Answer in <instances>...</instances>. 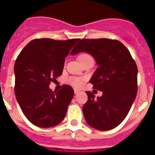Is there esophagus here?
I'll return each mask as SVG.
<instances>
[{"instance_id":"esophagus-1","label":"esophagus","mask_w":155,"mask_h":155,"mask_svg":"<svg viewBox=\"0 0 155 155\" xmlns=\"http://www.w3.org/2000/svg\"><path fill=\"white\" fill-rule=\"evenodd\" d=\"M80 92V91L78 89H74V94H78V93Z\"/></svg>"}]
</instances>
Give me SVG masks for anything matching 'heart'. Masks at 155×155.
<instances>
[{"label": "heart", "instance_id": "heart-1", "mask_svg": "<svg viewBox=\"0 0 155 155\" xmlns=\"http://www.w3.org/2000/svg\"><path fill=\"white\" fill-rule=\"evenodd\" d=\"M78 61H80V63L83 62L85 60H87V59L92 58L91 57L90 54L87 53H81L80 55L78 56ZM84 78H77V77H71V78H68L67 79V82H68V84H70L71 85L74 86L75 87H81L83 84H84Z\"/></svg>", "mask_w": 155, "mask_h": 155}]
</instances>
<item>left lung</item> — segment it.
<instances>
[{
  "label": "left lung",
  "mask_w": 155,
  "mask_h": 155,
  "mask_svg": "<svg viewBox=\"0 0 155 155\" xmlns=\"http://www.w3.org/2000/svg\"><path fill=\"white\" fill-rule=\"evenodd\" d=\"M90 53L98 68L90 83L102 91L101 97L86 91L83 106L88 125L99 130H109L120 125L128 114L137 93V67L130 53L121 42L109 39H84L71 52Z\"/></svg>",
  "instance_id": "1"
}]
</instances>
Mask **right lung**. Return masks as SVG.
I'll use <instances>...</instances> for the list:
<instances>
[{"label":"right lung","instance_id":"obj_1","mask_svg":"<svg viewBox=\"0 0 155 155\" xmlns=\"http://www.w3.org/2000/svg\"><path fill=\"white\" fill-rule=\"evenodd\" d=\"M78 40L33 39L16 59V99L25 116L36 127H54L65 117L73 88L64 84L58 91H53L49 86L62 74L65 57Z\"/></svg>","mask_w":155,"mask_h":155}]
</instances>
